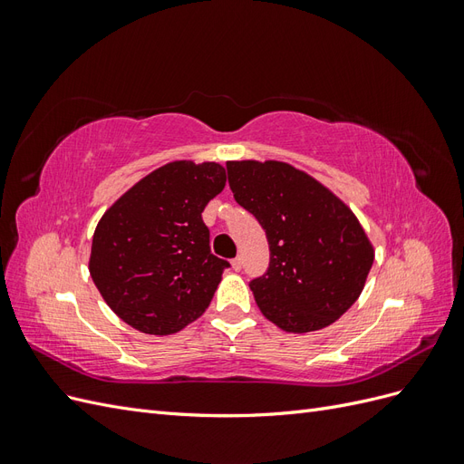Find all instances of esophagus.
Wrapping results in <instances>:
<instances>
[{
  "label": "esophagus",
  "instance_id": "esophagus-1",
  "mask_svg": "<svg viewBox=\"0 0 464 464\" xmlns=\"http://www.w3.org/2000/svg\"><path fill=\"white\" fill-rule=\"evenodd\" d=\"M230 263H232V269H234V271H240V269H242V257H236V259H232Z\"/></svg>",
  "mask_w": 464,
  "mask_h": 464
}]
</instances>
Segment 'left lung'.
<instances>
[{"label":"left lung","mask_w":464,"mask_h":464,"mask_svg":"<svg viewBox=\"0 0 464 464\" xmlns=\"http://www.w3.org/2000/svg\"><path fill=\"white\" fill-rule=\"evenodd\" d=\"M227 170L236 203L269 242V269L249 283L261 314L288 333L331 325L358 300L373 263L353 210L286 162L230 160Z\"/></svg>","instance_id":"8db88e82"}]
</instances>
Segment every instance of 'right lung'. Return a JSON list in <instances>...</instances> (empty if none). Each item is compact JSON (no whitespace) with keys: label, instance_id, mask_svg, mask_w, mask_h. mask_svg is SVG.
<instances>
[{"label":"right lung","instance_id":"right-lung-1","mask_svg":"<svg viewBox=\"0 0 464 464\" xmlns=\"http://www.w3.org/2000/svg\"><path fill=\"white\" fill-rule=\"evenodd\" d=\"M224 186L227 172L217 162H168L96 224L91 276L133 329L172 334L205 314L230 263L210 254L201 213Z\"/></svg>","mask_w":464,"mask_h":464}]
</instances>
